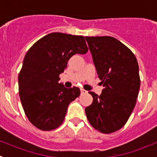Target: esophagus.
Instances as JSON below:
<instances>
[{"label": "esophagus", "instance_id": "34e87169", "mask_svg": "<svg viewBox=\"0 0 157 157\" xmlns=\"http://www.w3.org/2000/svg\"><path fill=\"white\" fill-rule=\"evenodd\" d=\"M80 93H81V94H86V93H87V91L83 90V89H80Z\"/></svg>", "mask_w": 157, "mask_h": 157}]
</instances>
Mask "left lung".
<instances>
[{
  "label": "left lung",
  "instance_id": "1",
  "mask_svg": "<svg viewBox=\"0 0 157 157\" xmlns=\"http://www.w3.org/2000/svg\"><path fill=\"white\" fill-rule=\"evenodd\" d=\"M98 77L104 86L85 109L92 126L103 134L121 129L137 102L140 79L137 58L127 46L111 36H86Z\"/></svg>",
  "mask_w": 157,
  "mask_h": 157
}]
</instances>
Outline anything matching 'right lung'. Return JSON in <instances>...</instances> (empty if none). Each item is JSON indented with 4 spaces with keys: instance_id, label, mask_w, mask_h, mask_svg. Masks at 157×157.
I'll use <instances>...</instances> for the list:
<instances>
[{
    "instance_id": "add662e5",
    "label": "right lung",
    "mask_w": 157,
    "mask_h": 157,
    "mask_svg": "<svg viewBox=\"0 0 157 157\" xmlns=\"http://www.w3.org/2000/svg\"><path fill=\"white\" fill-rule=\"evenodd\" d=\"M88 52L84 37L52 33L28 50L19 73V95L25 114L35 127L52 131L65 118L68 105L80 94L78 87L65 88L59 75L75 54Z\"/></svg>"
}]
</instances>
